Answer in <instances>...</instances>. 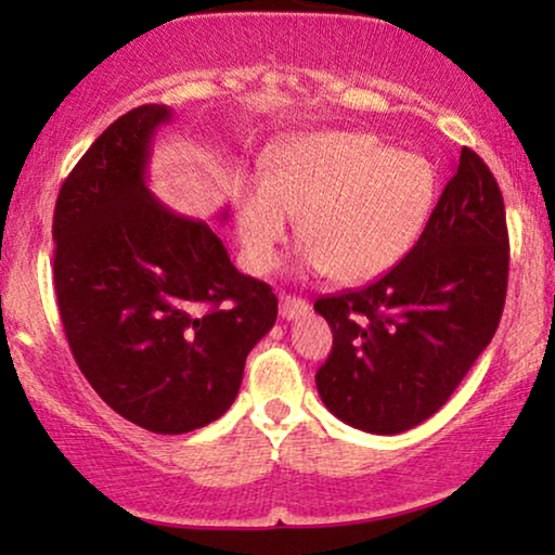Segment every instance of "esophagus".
Here are the masks:
<instances>
[{"label":"esophagus","mask_w":555,"mask_h":555,"mask_svg":"<svg viewBox=\"0 0 555 555\" xmlns=\"http://www.w3.org/2000/svg\"><path fill=\"white\" fill-rule=\"evenodd\" d=\"M308 310V302L302 298H295V295H283V298H280V318H283V321H295V318L306 315Z\"/></svg>","instance_id":"1"}]
</instances>
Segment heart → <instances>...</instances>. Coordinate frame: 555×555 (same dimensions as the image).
I'll list each match as a JSON object with an SVG mask.
<instances>
[{
    "mask_svg": "<svg viewBox=\"0 0 555 555\" xmlns=\"http://www.w3.org/2000/svg\"><path fill=\"white\" fill-rule=\"evenodd\" d=\"M439 194L435 166L378 135L321 131L272 154L264 181L237 202L245 264L270 272L298 219L302 264L338 283H366L391 270L427 230Z\"/></svg>",
    "mask_w": 555,
    "mask_h": 555,
    "instance_id": "heart-1",
    "label": "heart"
}]
</instances>
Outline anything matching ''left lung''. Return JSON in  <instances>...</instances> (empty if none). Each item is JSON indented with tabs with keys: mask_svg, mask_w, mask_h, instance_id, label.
Segmentation results:
<instances>
[{
	"mask_svg": "<svg viewBox=\"0 0 555 555\" xmlns=\"http://www.w3.org/2000/svg\"><path fill=\"white\" fill-rule=\"evenodd\" d=\"M507 255L498 181L462 149L404 260L361 291L315 300L333 331L315 374L328 412L369 435H399L439 412L495 336Z\"/></svg>",
	"mask_w": 555,
	"mask_h": 555,
	"instance_id": "8db88e82",
	"label": "left lung"
}]
</instances>
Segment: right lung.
<instances>
[{
    "mask_svg": "<svg viewBox=\"0 0 555 555\" xmlns=\"http://www.w3.org/2000/svg\"><path fill=\"white\" fill-rule=\"evenodd\" d=\"M171 118L169 105L151 103L105 128L65 179L52 219L75 363L113 412L156 435L219 420L278 318L270 285L242 275L207 222L151 194V146Z\"/></svg>",
    "mask_w": 555,
    "mask_h": 555,
    "instance_id": "right-lung-1",
    "label": "right lung"
}]
</instances>
